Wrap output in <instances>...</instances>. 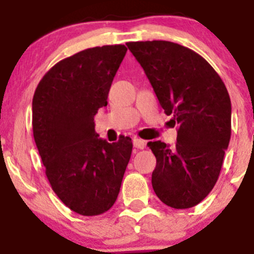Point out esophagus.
<instances>
[{
	"mask_svg": "<svg viewBox=\"0 0 254 254\" xmlns=\"http://www.w3.org/2000/svg\"><path fill=\"white\" fill-rule=\"evenodd\" d=\"M132 145H134L135 148H143L146 146V141H145V140H141V139H137V137H135V139L132 140Z\"/></svg>",
	"mask_w": 254,
	"mask_h": 254,
	"instance_id": "esophagus-1",
	"label": "esophagus"
}]
</instances>
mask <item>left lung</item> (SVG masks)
<instances>
[{"mask_svg":"<svg viewBox=\"0 0 254 254\" xmlns=\"http://www.w3.org/2000/svg\"><path fill=\"white\" fill-rule=\"evenodd\" d=\"M161 107L178 125L173 147L151 141L152 188L166 205L200 203L219 178L231 137V101L216 71L199 54L166 40L127 43Z\"/></svg>","mask_w":254,"mask_h":254,"instance_id":"left-lung-1","label":"left lung"}]
</instances>
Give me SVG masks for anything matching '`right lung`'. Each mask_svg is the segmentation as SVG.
<instances>
[{
  "instance_id": "right-lung-1",
  "label": "right lung",
  "mask_w": 254,
  "mask_h": 254,
  "mask_svg": "<svg viewBox=\"0 0 254 254\" xmlns=\"http://www.w3.org/2000/svg\"><path fill=\"white\" fill-rule=\"evenodd\" d=\"M125 45L86 49L50 68L33 97V135L50 186L72 211L94 216L115 203L132 151L130 137L109 143L94 130L108 104Z\"/></svg>"
}]
</instances>
